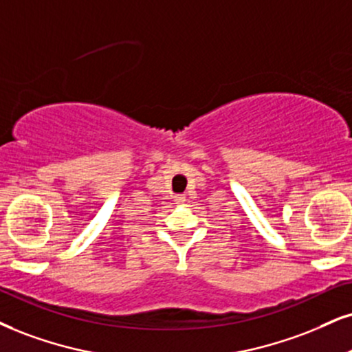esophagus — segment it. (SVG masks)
Segmentation results:
<instances>
[{
    "mask_svg": "<svg viewBox=\"0 0 352 352\" xmlns=\"http://www.w3.org/2000/svg\"><path fill=\"white\" fill-rule=\"evenodd\" d=\"M184 201H186L184 194H177V196H175V202H176V204H183Z\"/></svg>",
    "mask_w": 352,
    "mask_h": 352,
    "instance_id": "esophagus-1",
    "label": "esophagus"
}]
</instances>
